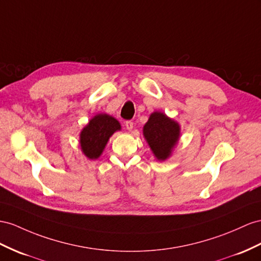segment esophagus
Instances as JSON below:
<instances>
[{
  "label": "esophagus",
  "mask_w": 261,
  "mask_h": 261,
  "mask_svg": "<svg viewBox=\"0 0 261 261\" xmlns=\"http://www.w3.org/2000/svg\"><path fill=\"white\" fill-rule=\"evenodd\" d=\"M125 128L126 129H128L129 131H131L132 129H133V122L132 121H130V120H129V121H125Z\"/></svg>",
  "instance_id": "34e87169"
}]
</instances>
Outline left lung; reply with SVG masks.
<instances>
[{"instance_id": "obj_1", "label": "left lung", "mask_w": 261, "mask_h": 261, "mask_svg": "<svg viewBox=\"0 0 261 261\" xmlns=\"http://www.w3.org/2000/svg\"><path fill=\"white\" fill-rule=\"evenodd\" d=\"M181 128L163 112L155 111L143 126V136L159 161H165L177 144Z\"/></svg>"}]
</instances>
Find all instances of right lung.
I'll list each match as a JSON object with an SVG mask.
<instances>
[{
    "label": "right lung",
    "instance_id": "add662e5",
    "mask_svg": "<svg viewBox=\"0 0 261 261\" xmlns=\"http://www.w3.org/2000/svg\"><path fill=\"white\" fill-rule=\"evenodd\" d=\"M121 130L119 121L107 113H98L80 132V148L84 154L90 159H98L103 152L109 138Z\"/></svg>",
    "mask_w": 261,
    "mask_h": 261
}]
</instances>
